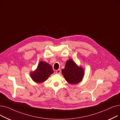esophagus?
<instances>
[{"label":"esophagus","instance_id":"obj_1","mask_svg":"<svg viewBox=\"0 0 120 120\" xmlns=\"http://www.w3.org/2000/svg\"><path fill=\"white\" fill-rule=\"evenodd\" d=\"M60 72H61V70H60V69H58V70L56 71V73L59 74V73H60Z\"/></svg>","mask_w":120,"mask_h":120}]
</instances>
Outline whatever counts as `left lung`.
Returning a JSON list of instances; mask_svg holds the SVG:
<instances>
[{
    "mask_svg": "<svg viewBox=\"0 0 120 120\" xmlns=\"http://www.w3.org/2000/svg\"><path fill=\"white\" fill-rule=\"evenodd\" d=\"M62 72L66 80L72 84L80 82L84 75L83 69L78 67L71 59H69L67 61L65 67L62 70Z\"/></svg>",
    "mask_w": 120,
    "mask_h": 120,
    "instance_id": "left-lung-1",
    "label": "left lung"
}]
</instances>
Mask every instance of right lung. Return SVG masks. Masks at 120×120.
Listing matches in <instances>:
<instances>
[{
	"instance_id": "1",
	"label": "right lung",
	"mask_w": 120,
	"mask_h": 120,
	"mask_svg": "<svg viewBox=\"0 0 120 120\" xmlns=\"http://www.w3.org/2000/svg\"><path fill=\"white\" fill-rule=\"evenodd\" d=\"M53 73L52 66L46 62L41 61L38 65L36 70L30 74V77L36 83H42L48 79Z\"/></svg>"
}]
</instances>
